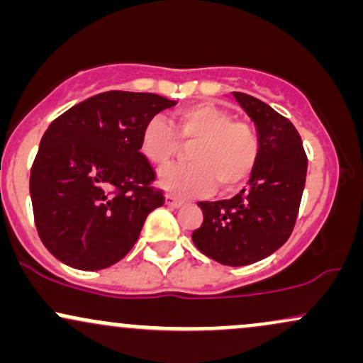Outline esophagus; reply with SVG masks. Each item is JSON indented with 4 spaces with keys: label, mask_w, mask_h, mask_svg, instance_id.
Listing matches in <instances>:
<instances>
[{
    "label": "esophagus",
    "mask_w": 363,
    "mask_h": 363,
    "mask_svg": "<svg viewBox=\"0 0 363 363\" xmlns=\"http://www.w3.org/2000/svg\"><path fill=\"white\" fill-rule=\"evenodd\" d=\"M165 205L170 206V208H179V206H182V201H181V199L174 198V196L167 194V196H165Z\"/></svg>",
    "instance_id": "obj_1"
}]
</instances>
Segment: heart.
I'll return each instance as SVG.
<instances>
[{"label":"heart","mask_w":363,"mask_h":363,"mask_svg":"<svg viewBox=\"0 0 363 363\" xmlns=\"http://www.w3.org/2000/svg\"><path fill=\"white\" fill-rule=\"evenodd\" d=\"M174 129L162 118H152L141 131L140 148L148 162L165 165L179 153L181 144L191 145V164L174 165L158 172V186L179 198L216 189H235L247 181L259 157V138L251 124L234 121L232 112L210 102L179 109Z\"/></svg>","instance_id":"1"}]
</instances>
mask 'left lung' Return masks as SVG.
Wrapping results in <instances>:
<instances>
[{"mask_svg": "<svg viewBox=\"0 0 363 363\" xmlns=\"http://www.w3.org/2000/svg\"><path fill=\"white\" fill-rule=\"evenodd\" d=\"M232 94L256 126L259 157L239 194L198 203L203 223L193 232V242L216 262L247 266L272 256L289 240L306 186L307 155L289 119L259 99Z\"/></svg>", "mask_w": 363, "mask_h": 363, "instance_id": "left-lung-1", "label": "left lung"}]
</instances>
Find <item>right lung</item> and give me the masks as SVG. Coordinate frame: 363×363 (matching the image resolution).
<instances>
[{
	"label": "right lung",
	"mask_w": 363,
	"mask_h": 363,
	"mask_svg": "<svg viewBox=\"0 0 363 363\" xmlns=\"http://www.w3.org/2000/svg\"><path fill=\"white\" fill-rule=\"evenodd\" d=\"M176 104L112 90L52 121L30 170V198L37 232L56 259L99 272L131 251L150 211L164 205L140 152L141 131Z\"/></svg>",
	"instance_id": "1"
}]
</instances>
